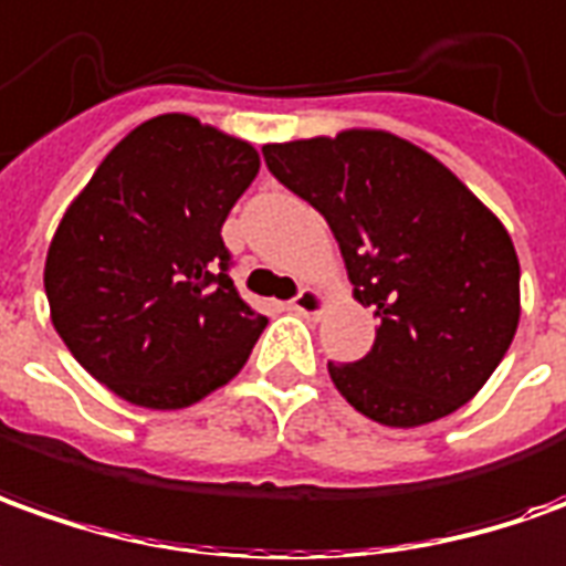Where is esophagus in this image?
Here are the masks:
<instances>
[{
    "instance_id": "1",
    "label": "esophagus",
    "mask_w": 566,
    "mask_h": 566,
    "mask_svg": "<svg viewBox=\"0 0 566 566\" xmlns=\"http://www.w3.org/2000/svg\"><path fill=\"white\" fill-rule=\"evenodd\" d=\"M290 305L292 311H295V314H302V317H317V314H323V307H326V298H323L317 290L305 286V290L292 298Z\"/></svg>"
}]
</instances>
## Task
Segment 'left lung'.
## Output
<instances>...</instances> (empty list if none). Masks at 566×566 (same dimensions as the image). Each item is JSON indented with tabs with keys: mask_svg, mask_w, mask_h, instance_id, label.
<instances>
[{
	"mask_svg": "<svg viewBox=\"0 0 566 566\" xmlns=\"http://www.w3.org/2000/svg\"><path fill=\"white\" fill-rule=\"evenodd\" d=\"M280 185L333 228L379 329L357 364H329L338 395L388 428L450 416L484 388L521 321L509 231L422 147L379 128L264 144Z\"/></svg>",
	"mask_w": 566,
	"mask_h": 566,
	"instance_id": "left-lung-1",
	"label": "left lung"
}]
</instances>
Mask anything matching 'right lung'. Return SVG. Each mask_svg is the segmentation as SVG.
Returning a JSON list of instances; mask_svg holds the SVG:
<instances>
[{
  "instance_id": "obj_1",
  "label": "right lung",
  "mask_w": 566,
  "mask_h": 566,
  "mask_svg": "<svg viewBox=\"0 0 566 566\" xmlns=\"http://www.w3.org/2000/svg\"><path fill=\"white\" fill-rule=\"evenodd\" d=\"M259 150L187 113L132 128L70 202L45 259L70 354L135 407L185 409L243 369L268 317L228 276L221 224Z\"/></svg>"
}]
</instances>
